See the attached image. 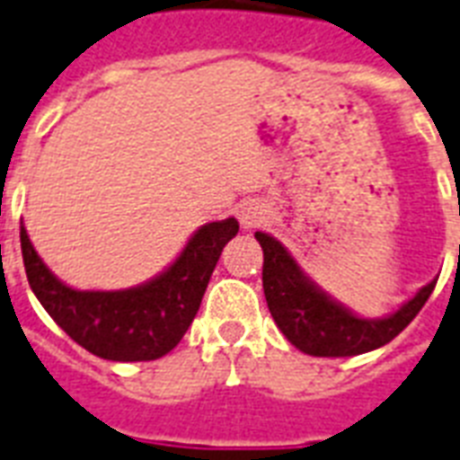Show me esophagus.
<instances>
[{
    "label": "esophagus",
    "mask_w": 460,
    "mask_h": 460,
    "mask_svg": "<svg viewBox=\"0 0 460 460\" xmlns=\"http://www.w3.org/2000/svg\"><path fill=\"white\" fill-rule=\"evenodd\" d=\"M237 218H240L242 227H256L259 223H263L266 218V211H263L261 206L254 204V201H249V204H242L240 211H237Z\"/></svg>",
    "instance_id": "esophagus-1"
}]
</instances>
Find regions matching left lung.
I'll use <instances>...</instances> for the list:
<instances>
[{"label":"left lung","mask_w":460,"mask_h":460,"mask_svg":"<svg viewBox=\"0 0 460 460\" xmlns=\"http://www.w3.org/2000/svg\"><path fill=\"white\" fill-rule=\"evenodd\" d=\"M263 249V295L273 322L297 350L314 358H352L376 350L401 333L429 300L437 280L379 319H365L326 295L276 237L256 233Z\"/></svg>","instance_id":"8db88e82"}]
</instances>
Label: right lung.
Returning a JSON list of instances; mask_svg holds the SVG:
<instances>
[{"label":"right lung","mask_w":460,"mask_h":460,"mask_svg":"<svg viewBox=\"0 0 460 460\" xmlns=\"http://www.w3.org/2000/svg\"><path fill=\"white\" fill-rule=\"evenodd\" d=\"M237 230L234 218L206 223L163 273L127 290H76L62 283L23 226L21 254L31 290L71 341L102 359L144 362L167 355L187 333L220 252Z\"/></svg>","instance_id":"right-lung-1"}]
</instances>
